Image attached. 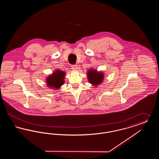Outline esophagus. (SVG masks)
Returning a JSON list of instances; mask_svg holds the SVG:
<instances>
[{
    "label": "esophagus",
    "instance_id": "1",
    "mask_svg": "<svg viewBox=\"0 0 159 159\" xmlns=\"http://www.w3.org/2000/svg\"><path fill=\"white\" fill-rule=\"evenodd\" d=\"M71 68L73 70H76L77 69V65H72L71 66Z\"/></svg>",
    "mask_w": 159,
    "mask_h": 159
}]
</instances>
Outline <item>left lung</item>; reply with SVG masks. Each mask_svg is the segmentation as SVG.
Masks as SVG:
<instances>
[{
	"mask_svg": "<svg viewBox=\"0 0 159 159\" xmlns=\"http://www.w3.org/2000/svg\"><path fill=\"white\" fill-rule=\"evenodd\" d=\"M87 76L89 83L97 87L102 82L104 74L102 71H98L96 69H90L87 72Z\"/></svg>",
	"mask_w": 159,
	"mask_h": 159,
	"instance_id": "8db88e82",
	"label": "left lung"
}]
</instances>
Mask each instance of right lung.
I'll return each mask as SVG.
<instances>
[{"label": "right lung", "instance_id": "add662e5", "mask_svg": "<svg viewBox=\"0 0 159 159\" xmlns=\"http://www.w3.org/2000/svg\"><path fill=\"white\" fill-rule=\"evenodd\" d=\"M66 72L60 70H55L52 74L48 76L46 82L48 88L53 89H59L61 86L64 84V77Z\"/></svg>", "mask_w": 159, "mask_h": 159}]
</instances>
